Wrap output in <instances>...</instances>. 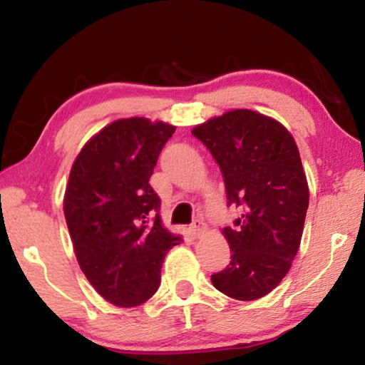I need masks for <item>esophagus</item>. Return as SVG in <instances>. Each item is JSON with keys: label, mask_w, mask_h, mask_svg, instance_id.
I'll return each mask as SVG.
<instances>
[{"label": "esophagus", "mask_w": 365, "mask_h": 365, "mask_svg": "<svg viewBox=\"0 0 365 365\" xmlns=\"http://www.w3.org/2000/svg\"><path fill=\"white\" fill-rule=\"evenodd\" d=\"M206 230H207V227L203 221H195L192 224V227H190V234H192L195 239H198V237L203 235Z\"/></svg>", "instance_id": "1"}]
</instances>
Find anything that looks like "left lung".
I'll list each match as a JSON object with an SVG mask.
<instances>
[{"mask_svg": "<svg viewBox=\"0 0 365 365\" xmlns=\"http://www.w3.org/2000/svg\"><path fill=\"white\" fill-rule=\"evenodd\" d=\"M192 133L221 167L227 203L244 207L237 227L222 229L232 259L212 286L237 300L263 297L287 274L302 239L309 185L297 144L279 121L248 108Z\"/></svg>", "mask_w": 365, "mask_h": 365, "instance_id": "obj_1", "label": "left lung"}]
</instances>
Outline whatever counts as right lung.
Instances as JSON below:
<instances>
[{
    "mask_svg": "<svg viewBox=\"0 0 365 365\" xmlns=\"http://www.w3.org/2000/svg\"><path fill=\"white\" fill-rule=\"evenodd\" d=\"M175 126L143 117L115 120L74 159L63 211L78 263L101 296L136 307L160 284L167 252L182 242L162 225L149 178Z\"/></svg>",
    "mask_w": 365,
    "mask_h": 365,
    "instance_id": "1",
    "label": "right lung"
}]
</instances>
